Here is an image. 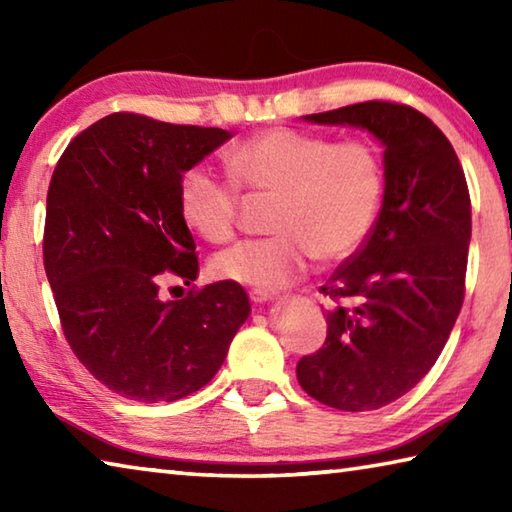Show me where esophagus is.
Here are the masks:
<instances>
[{
  "label": "esophagus",
  "instance_id": "obj_1",
  "mask_svg": "<svg viewBox=\"0 0 512 512\" xmlns=\"http://www.w3.org/2000/svg\"><path fill=\"white\" fill-rule=\"evenodd\" d=\"M248 296H250V300L255 302V305H262V302H268V300H271V293L264 291V289H250V291H248Z\"/></svg>",
  "mask_w": 512,
  "mask_h": 512
}]
</instances>
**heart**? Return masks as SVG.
<instances>
[{"label": "heart", "instance_id": "b5f03b06", "mask_svg": "<svg viewBox=\"0 0 512 512\" xmlns=\"http://www.w3.org/2000/svg\"><path fill=\"white\" fill-rule=\"evenodd\" d=\"M232 183L203 164L178 183L183 221L207 244L237 237L241 194L273 196L271 237L250 239L212 259L214 275L262 289L284 287L311 259L336 264L366 244L386 192V171L368 140H339L268 128L225 153Z\"/></svg>", "mask_w": 512, "mask_h": 512}]
</instances>
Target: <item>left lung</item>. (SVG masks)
<instances>
[{
  "instance_id": "obj_1",
  "label": "left lung",
  "mask_w": 512,
  "mask_h": 512,
  "mask_svg": "<svg viewBox=\"0 0 512 512\" xmlns=\"http://www.w3.org/2000/svg\"><path fill=\"white\" fill-rule=\"evenodd\" d=\"M307 119L381 140L386 192L366 244L320 287L332 300L327 339L296 375L332 409H381L427 375L463 307L470 189L443 131L406 103L372 99Z\"/></svg>"
}]
</instances>
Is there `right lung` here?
Returning a JSON list of instances; mask_svg holds the SVG:
<instances>
[{
    "label": "right lung",
    "instance_id": "add662e5",
    "mask_svg": "<svg viewBox=\"0 0 512 512\" xmlns=\"http://www.w3.org/2000/svg\"><path fill=\"white\" fill-rule=\"evenodd\" d=\"M228 137L112 112L67 144L51 176L42 257L60 327L76 359L126 400L196 393L248 318L246 291L232 280L158 296L169 277L196 280L178 183Z\"/></svg>",
    "mask_w": 512,
    "mask_h": 512
}]
</instances>
